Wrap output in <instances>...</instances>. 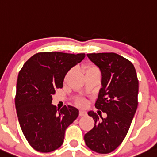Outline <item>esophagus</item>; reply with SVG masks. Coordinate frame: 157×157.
Segmentation results:
<instances>
[{
  "label": "esophagus",
  "instance_id": "esophagus-1",
  "mask_svg": "<svg viewBox=\"0 0 157 157\" xmlns=\"http://www.w3.org/2000/svg\"><path fill=\"white\" fill-rule=\"evenodd\" d=\"M87 114V112L86 111H85V110H82V109H81V110H80V116H86V115Z\"/></svg>",
  "mask_w": 157,
  "mask_h": 157
}]
</instances>
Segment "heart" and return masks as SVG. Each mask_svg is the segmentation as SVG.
<instances>
[{
  "label": "heart",
  "mask_w": 157,
  "mask_h": 157,
  "mask_svg": "<svg viewBox=\"0 0 157 157\" xmlns=\"http://www.w3.org/2000/svg\"><path fill=\"white\" fill-rule=\"evenodd\" d=\"M73 70H70L67 74V76H66V78H67L68 77L70 76V75L71 73H72ZM91 72H99V69H98V68L97 67H95V66L94 65H88L86 67V75L88 73H91ZM78 104L80 105H84L86 102H85L84 100H79L78 101Z\"/></svg>",
  "instance_id": "obj_1"
}]
</instances>
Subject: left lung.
<instances>
[{
    "instance_id": "left-lung-1",
    "label": "left lung",
    "mask_w": 157,
    "mask_h": 157,
    "mask_svg": "<svg viewBox=\"0 0 157 157\" xmlns=\"http://www.w3.org/2000/svg\"><path fill=\"white\" fill-rule=\"evenodd\" d=\"M87 56L101 71V88L95 107L107 117L99 121L97 113L89 111L95 124L84 140L90 150L109 154L119 146L129 131L138 104V80L133 64L119 55L102 52Z\"/></svg>"
}]
</instances>
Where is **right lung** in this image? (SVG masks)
I'll list each match as a JSON object with an SVG mask.
<instances>
[{
	"mask_svg": "<svg viewBox=\"0 0 157 157\" xmlns=\"http://www.w3.org/2000/svg\"><path fill=\"white\" fill-rule=\"evenodd\" d=\"M86 55L39 52L25 63L18 75L15 106L22 133L31 147L42 153L63 144L65 131L79 115L70 105L57 109L52 104L64 77Z\"/></svg>",
	"mask_w": 157,
	"mask_h": 157,
	"instance_id": "right-lung-1",
	"label": "right lung"
}]
</instances>
